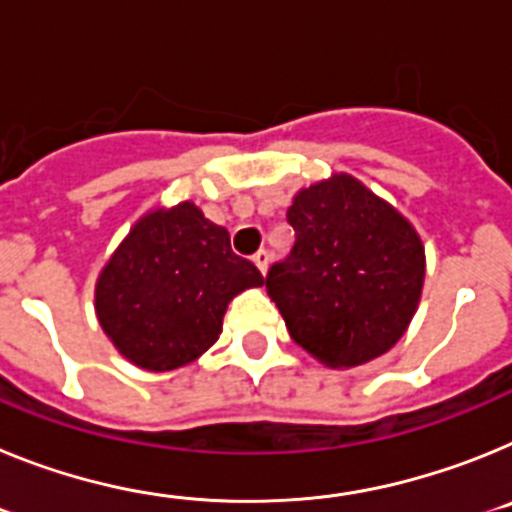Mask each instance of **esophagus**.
Returning a JSON list of instances; mask_svg holds the SVG:
<instances>
[{"instance_id": "esophagus-1", "label": "esophagus", "mask_w": 512, "mask_h": 512, "mask_svg": "<svg viewBox=\"0 0 512 512\" xmlns=\"http://www.w3.org/2000/svg\"><path fill=\"white\" fill-rule=\"evenodd\" d=\"M252 260H255L257 270H260L262 275L268 273V265H270V252H268V250H260V252H255V257H252Z\"/></svg>"}]
</instances>
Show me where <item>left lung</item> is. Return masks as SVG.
Here are the masks:
<instances>
[{
  "label": "left lung",
  "mask_w": 512,
  "mask_h": 512,
  "mask_svg": "<svg viewBox=\"0 0 512 512\" xmlns=\"http://www.w3.org/2000/svg\"><path fill=\"white\" fill-rule=\"evenodd\" d=\"M291 255L265 278L293 342L330 368L394 348L415 317L425 250L402 213L350 175L296 193Z\"/></svg>",
  "instance_id": "obj_1"
}]
</instances>
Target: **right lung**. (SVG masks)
Listing matches in <instances>:
<instances>
[{"instance_id":"right-lung-1","label":"right lung","mask_w":512,"mask_h":512,"mask_svg":"<svg viewBox=\"0 0 512 512\" xmlns=\"http://www.w3.org/2000/svg\"><path fill=\"white\" fill-rule=\"evenodd\" d=\"M262 283L229 231L185 201L133 224L97 278L95 311L133 366L175 371L219 340L229 301Z\"/></svg>"}]
</instances>
